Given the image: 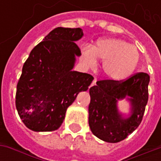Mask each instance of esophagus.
<instances>
[{"label": "esophagus", "mask_w": 161, "mask_h": 161, "mask_svg": "<svg viewBox=\"0 0 161 161\" xmlns=\"http://www.w3.org/2000/svg\"><path fill=\"white\" fill-rule=\"evenodd\" d=\"M97 78H94V80H93V82H92V83H91V87H92V86L96 85V83H97Z\"/></svg>", "instance_id": "1"}]
</instances>
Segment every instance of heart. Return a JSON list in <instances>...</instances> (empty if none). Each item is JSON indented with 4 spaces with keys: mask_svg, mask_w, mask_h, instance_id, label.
<instances>
[{
    "mask_svg": "<svg viewBox=\"0 0 161 161\" xmlns=\"http://www.w3.org/2000/svg\"><path fill=\"white\" fill-rule=\"evenodd\" d=\"M82 56L89 66H94L97 58L103 60V73L115 81L124 80L130 77L140 59L138 50L135 46L115 38L101 39L93 47L84 46Z\"/></svg>",
    "mask_w": 161,
    "mask_h": 161,
    "instance_id": "b5f03b06",
    "label": "heart"
}]
</instances>
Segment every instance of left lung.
Segmentation results:
<instances>
[{
	"mask_svg": "<svg viewBox=\"0 0 161 161\" xmlns=\"http://www.w3.org/2000/svg\"><path fill=\"white\" fill-rule=\"evenodd\" d=\"M148 74L139 72L127 80H102L90 89L89 125L93 135L109 143L124 140L142 122L148 100ZM130 103L128 117L119 111L117 103Z\"/></svg>",
	"mask_w": 161,
	"mask_h": 161,
	"instance_id": "left-lung-1",
	"label": "left lung"
}]
</instances>
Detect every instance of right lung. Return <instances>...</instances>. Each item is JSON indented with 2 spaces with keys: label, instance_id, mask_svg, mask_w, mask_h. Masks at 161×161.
<instances>
[{
  "label": "right lung",
  "instance_id": "obj_1",
  "mask_svg": "<svg viewBox=\"0 0 161 161\" xmlns=\"http://www.w3.org/2000/svg\"><path fill=\"white\" fill-rule=\"evenodd\" d=\"M81 28L57 27L33 48L17 84L15 104L26 128L54 131L63 123L77 94L89 89L94 77L72 70L81 51L76 44Z\"/></svg>",
  "mask_w": 161,
  "mask_h": 161
}]
</instances>
